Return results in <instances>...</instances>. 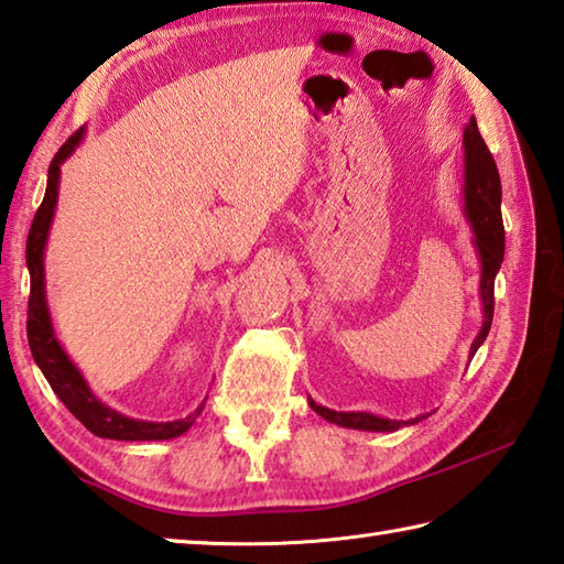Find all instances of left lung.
<instances>
[{
	"label": "left lung",
	"instance_id": "8db88e82",
	"mask_svg": "<svg viewBox=\"0 0 564 564\" xmlns=\"http://www.w3.org/2000/svg\"><path fill=\"white\" fill-rule=\"evenodd\" d=\"M464 162H466V184H464V202H466V217L474 229V243L480 259V301H484V325L476 335L474 345H470L468 357H474L476 350L488 337L490 323H494V285L496 273L503 263L506 251V229L503 217H500V177L496 160L490 155L488 145L480 138L476 118L468 120L464 130ZM311 406L327 422L345 429H360V432H397L399 426L416 424L419 419H409V422H394V419H382L367 412H333V409L315 404L311 399Z\"/></svg>",
	"mask_w": 564,
	"mask_h": 564
}]
</instances>
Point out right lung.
Segmentation results:
<instances>
[{
  "instance_id": "add662e5",
  "label": "right lung",
  "mask_w": 564,
  "mask_h": 564,
  "mask_svg": "<svg viewBox=\"0 0 564 564\" xmlns=\"http://www.w3.org/2000/svg\"><path fill=\"white\" fill-rule=\"evenodd\" d=\"M80 138H84V128L74 132L61 150L54 155L48 165V180H46V194L41 207L34 214L32 229L26 237V265L29 279H32V291H29V321H26V337L29 347H32L34 362L39 370L44 372L51 389L56 397L66 404V409L74 414L80 424H84L90 434L100 438H116V442H162V438H175L187 432V429L197 422L204 404H199L189 416L177 419V422H142V419H130L126 414L116 412V409L98 402L96 394L90 392L84 375L76 370V365L68 360L64 347L56 340L54 325H51L48 305H46V285H44V249L51 229V219H54L56 199H58V177L61 165L66 158L78 148Z\"/></svg>"
}]
</instances>
